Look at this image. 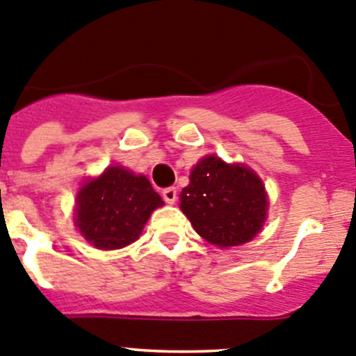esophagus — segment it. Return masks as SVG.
Instances as JSON below:
<instances>
[{
	"mask_svg": "<svg viewBox=\"0 0 356 356\" xmlns=\"http://www.w3.org/2000/svg\"><path fill=\"white\" fill-rule=\"evenodd\" d=\"M176 197H178V191L175 187H168L162 191V199H164L168 204H175Z\"/></svg>",
	"mask_w": 356,
	"mask_h": 356,
	"instance_id": "1",
	"label": "esophagus"
}]
</instances>
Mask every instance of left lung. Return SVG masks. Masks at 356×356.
<instances>
[{
  "instance_id": "obj_1",
  "label": "left lung",
  "mask_w": 356,
  "mask_h": 356,
  "mask_svg": "<svg viewBox=\"0 0 356 356\" xmlns=\"http://www.w3.org/2000/svg\"><path fill=\"white\" fill-rule=\"evenodd\" d=\"M181 211L195 232L211 245L239 246L262 229L267 195L259 176L246 165H229L204 157L191 172V184L180 194Z\"/></svg>"
}]
</instances>
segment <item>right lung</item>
Instances as JSON below:
<instances>
[{"mask_svg": "<svg viewBox=\"0 0 356 356\" xmlns=\"http://www.w3.org/2000/svg\"><path fill=\"white\" fill-rule=\"evenodd\" d=\"M162 204L145 176L111 165L80 188L74 220L96 248L117 250L136 241L150 213Z\"/></svg>", "mask_w": 356, "mask_h": 356, "instance_id": "add662e5", "label": "right lung"}]
</instances>
